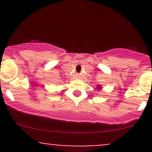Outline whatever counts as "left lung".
Returning <instances> with one entry per match:
<instances>
[{
    "label": "left lung",
    "instance_id": "8db88e82",
    "mask_svg": "<svg viewBox=\"0 0 152 152\" xmlns=\"http://www.w3.org/2000/svg\"><path fill=\"white\" fill-rule=\"evenodd\" d=\"M98 88H101V87H100V86H98Z\"/></svg>",
    "mask_w": 152,
    "mask_h": 152
}]
</instances>
